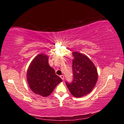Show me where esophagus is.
Instances as JSON below:
<instances>
[{"mask_svg":"<svg viewBox=\"0 0 124 124\" xmlns=\"http://www.w3.org/2000/svg\"><path fill=\"white\" fill-rule=\"evenodd\" d=\"M60 78L62 79V80H64V75H61L60 76Z\"/></svg>","mask_w":124,"mask_h":124,"instance_id":"34e87169","label":"esophagus"}]
</instances>
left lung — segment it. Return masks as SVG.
<instances>
[{
  "label": "left lung",
  "mask_w": 124,
  "mask_h": 124,
  "mask_svg": "<svg viewBox=\"0 0 124 124\" xmlns=\"http://www.w3.org/2000/svg\"><path fill=\"white\" fill-rule=\"evenodd\" d=\"M73 80L66 82L71 93L76 98H81L90 93L98 80V71L93 62L86 55L73 52Z\"/></svg>",
  "instance_id": "obj_1"
}]
</instances>
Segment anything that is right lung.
<instances>
[{
  "instance_id": "add662e5",
  "label": "right lung",
  "mask_w": 124,
  "mask_h": 124,
  "mask_svg": "<svg viewBox=\"0 0 124 124\" xmlns=\"http://www.w3.org/2000/svg\"><path fill=\"white\" fill-rule=\"evenodd\" d=\"M28 83L34 93L46 97L50 95L55 87L62 82L49 65L48 56L39 54L32 61L26 74Z\"/></svg>"
}]
</instances>
